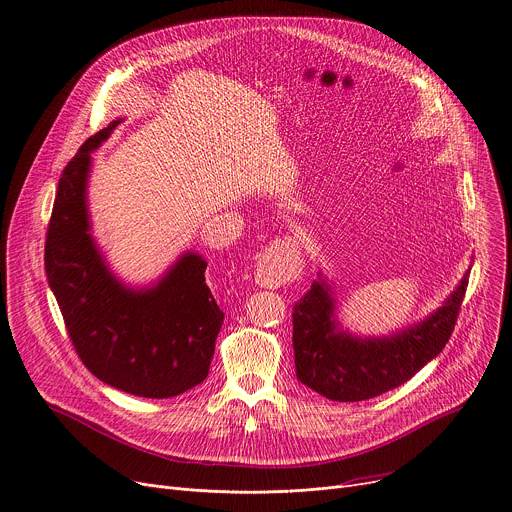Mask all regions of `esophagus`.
Segmentation results:
<instances>
[{"mask_svg": "<svg viewBox=\"0 0 512 512\" xmlns=\"http://www.w3.org/2000/svg\"><path fill=\"white\" fill-rule=\"evenodd\" d=\"M295 271V259L291 251L283 245H271L259 255V261L255 265V275L257 283L263 287L275 289L285 285Z\"/></svg>", "mask_w": 512, "mask_h": 512, "instance_id": "esophagus-1", "label": "esophagus"}]
</instances>
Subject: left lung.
Wrapping results in <instances>:
<instances>
[{"label": "left lung", "mask_w": 512, "mask_h": 512, "mask_svg": "<svg viewBox=\"0 0 512 512\" xmlns=\"http://www.w3.org/2000/svg\"><path fill=\"white\" fill-rule=\"evenodd\" d=\"M468 275L470 269L444 303L414 325L362 337L339 325L331 285L319 273L293 305L297 380L333 402H362L402 386L448 344Z\"/></svg>", "instance_id": "1"}]
</instances>
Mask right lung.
I'll use <instances>...</instances> for the list:
<instances>
[{
	"label": "right lung",
	"instance_id": "obj_1",
	"mask_svg": "<svg viewBox=\"0 0 512 512\" xmlns=\"http://www.w3.org/2000/svg\"><path fill=\"white\" fill-rule=\"evenodd\" d=\"M122 118L90 136L66 164L46 235V275L84 366L138 398H173L209 376L225 313L205 283L207 261L183 253L144 287L126 285L92 237V154Z\"/></svg>",
	"mask_w": 512,
	"mask_h": 512
}]
</instances>
